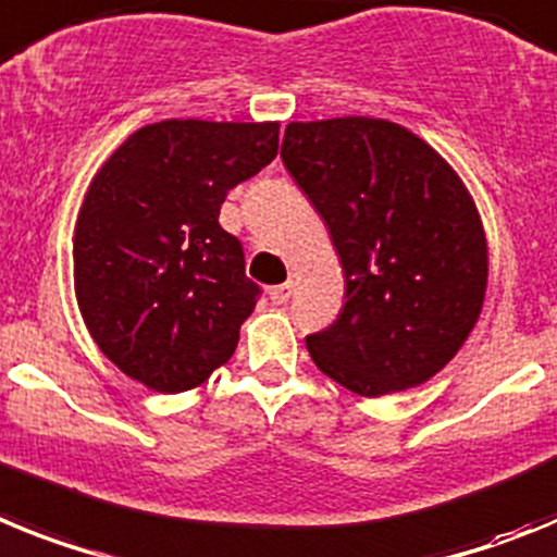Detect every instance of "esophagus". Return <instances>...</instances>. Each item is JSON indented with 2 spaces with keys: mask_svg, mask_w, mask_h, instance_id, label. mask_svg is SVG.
Returning <instances> with one entry per match:
<instances>
[{
  "mask_svg": "<svg viewBox=\"0 0 557 557\" xmlns=\"http://www.w3.org/2000/svg\"><path fill=\"white\" fill-rule=\"evenodd\" d=\"M294 294V285L285 283V285H274V288H269V297H272L274 306H285L288 299H292Z\"/></svg>",
  "mask_w": 557,
  "mask_h": 557,
  "instance_id": "1",
  "label": "esophagus"
}]
</instances>
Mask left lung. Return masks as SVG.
<instances>
[{
    "label": "left lung",
    "instance_id": "1",
    "mask_svg": "<svg viewBox=\"0 0 557 557\" xmlns=\"http://www.w3.org/2000/svg\"><path fill=\"white\" fill-rule=\"evenodd\" d=\"M280 157L345 269V308L306 338L313 364L364 398L432 379L485 302L487 244L471 193L389 120L288 123Z\"/></svg>",
    "mask_w": 557,
    "mask_h": 557
}]
</instances>
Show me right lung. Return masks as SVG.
Here are the masks:
<instances>
[{
  "mask_svg": "<svg viewBox=\"0 0 557 557\" xmlns=\"http://www.w3.org/2000/svg\"><path fill=\"white\" fill-rule=\"evenodd\" d=\"M280 123L164 120L106 159L77 212L75 297L91 338L157 393L205 384L260 288L219 224L235 185L277 157Z\"/></svg>",
  "mask_w": 557,
  "mask_h": 557,
  "instance_id": "add662e5",
  "label": "right lung"
}]
</instances>
